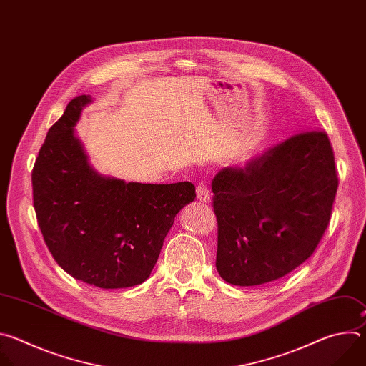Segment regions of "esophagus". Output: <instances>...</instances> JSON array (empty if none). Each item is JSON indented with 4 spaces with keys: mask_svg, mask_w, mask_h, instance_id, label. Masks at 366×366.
I'll return each mask as SVG.
<instances>
[{
    "mask_svg": "<svg viewBox=\"0 0 366 366\" xmlns=\"http://www.w3.org/2000/svg\"><path fill=\"white\" fill-rule=\"evenodd\" d=\"M210 191H208V188H207V185L205 184H198V187H197V198L201 201V202H208L210 201Z\"/></svg>",
    "mask_w": 366,
    "mask_h": 366,
    "instance_id": "obj_1",
    "label": "esophagus"
}]
</instances>
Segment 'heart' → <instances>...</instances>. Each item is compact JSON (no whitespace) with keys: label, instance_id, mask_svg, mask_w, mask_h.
Returning a JSON list of instances; mask_svg holds the SVG:
<instances>
[{"label":"heart","instance_id":"1","mask_svg":"<svg viewBox=\"0 0 366 366\" xmlns=\"http://www.w3.org/2000/svg\"><path fill=\"white\" fill-rule=\"evenodd\" d=\"M253 152H254V149H253L252 146L244 147L243 150H240V152L237 153V161H239L240 164H246V162H249V161L252 159Z\"/></svg>","mask_w":366,"mask_h":366}]
</instances>
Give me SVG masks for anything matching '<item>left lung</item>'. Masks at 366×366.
<instances>
[{
  "label": "left lung",
  "mask_w": 366,
  "mask_h": 366,
  "mask_svg": "<svg viewBox=\"0 0 366 366\" xmlns=\"http://www.w3.org/2000/svg\"><path fill=\"white\" fill-rule=\"evenodd\" d=\"M337 184L333 150L322 132L292 136L244 169L219 171L212 188L220 277L252 287L300 267L327 229Z\"/></svg>",
  "instance_id": "8db88e82"
}]
</instances>
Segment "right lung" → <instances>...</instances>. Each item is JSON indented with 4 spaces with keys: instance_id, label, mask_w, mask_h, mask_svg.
Wrapping results in <instances>:
<instances>
[{
    "instance_id": "1",
    "label": "right lung",
    "mask_w": 366,
    "mask_h": 366,
    "mask_svg": "<svg viewBox=\"0 0 366 366\" xmlns=\"http://www.w3.org/2000/svg\"><path fill=\"white\" fill-rule=\"evenodd\" d=\"M91 102V95L74 98L47 132L31 174L33 204L65 272L98 288H127L149 278L195 187L126 182L95 171L75 130Z\"/></svg>"
}]
</instances>
